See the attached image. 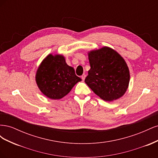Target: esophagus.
Returning <instances> with one entry per match:
<instances>
[{"label": "esophagus", "instance_id": "1", "mask_svg": "<svg viewBox=\"0 0 158 158\" xmlns=\"http://www.w3.org/2000/svg\"><path fill=\"white\" fill-rule=\"evenodd\" d=\"M85 78V75L84 74H82V76H81V78L82 79V80H84Z\"/></svg>", "mask_w": 158, "mask_h": 158}]
</instances>
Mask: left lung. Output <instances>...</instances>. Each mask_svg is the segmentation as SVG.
<instances>
[{
  "instance_id": "8db88e82",
  "label": "left lung",
  "mask_w": 158,
  "mask_h": 158,
  "mask_svg": "<svg viewBox=\"0 0 158 158\" xmlns=\"http://www.w3.org/2000/svg\"><path fill=\"white\" fill-rule=\"evenodd\" d=\"M90 69L85 82L102 99L112 102L122 97L128 88L130 73L125 60L108 47L88 53Z\"/></svg>"
}]
</instances>
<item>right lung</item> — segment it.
Listing matches in <instances>:
<instances>
[{
    "mask_svg": "<svg viewBox=\"0 0 158 158\" xmlns=\"http://www.w3.org/2000/svg\"><path fill=\"white\" fill-rule=\"evenodd\" d=\"M82 80L74 69L66 64L63 55L47 56L37 70L35 81L47 98L59 99L67 95L74 85Z\"/></svg>",
    "mask_w": 158,
    "mask_h": 158,
    "instance_id": "right-lung-1",
    "label": "right lung"
}]
</instances>
